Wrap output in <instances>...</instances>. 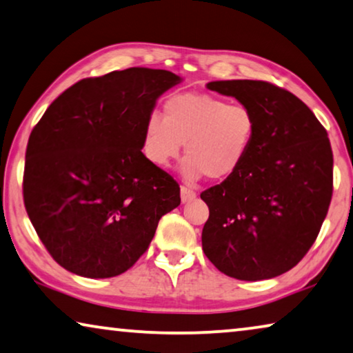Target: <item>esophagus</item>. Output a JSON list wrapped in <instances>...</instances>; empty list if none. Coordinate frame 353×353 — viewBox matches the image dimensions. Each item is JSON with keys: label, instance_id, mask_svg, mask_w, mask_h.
Instances as JSON below:
<instances>
[{"label": "esophagus", "instance_id": "34e87169", "mask_svg": "<svg viewBox=\"0 0 353 353\" xmlns=\"http://www.w3.org/2000/svg\"><path fill=\"white\" fill-rule=\"evenodd\" d=\"M194 198H196V193L193 192V190H190L187 187H181V199L182 203H190V201H193Z\"/></svg>", "mask_w": 353, "mask_h": 353}]
</instances>
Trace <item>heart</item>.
I'll return each instance as SVG.
<instances>
[{"mask_svg": "<svg viewBox=\"0 0 353 353\" xmlns=\"http://www.w3.org/2000/svg\"><path fill=\"white\" fill-rule=\"evenodd\" d=\"M256 117L247 105L220 97L181 92L166 99L163 117L144 122L143 152L157 168H168L185 144L182 174L187 181L207 176L225 181L242 168L256 137Z\"/></svg>", "mask_w": 353, "mask_h": 353, "instance_id": "b5f03b06", "label": "heart"}]
</instances>
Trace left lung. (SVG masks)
<instances>
[{
	"mask_svg": "<svg viewBox=\"0 0 353 353\" xmlns=\"http://www.w3.org/2000/svg\"><path fill=\"white\" fill-rule=\"evenodd\" d=\"M256 117V137L236 174L207 188L203 250L228 276L275 278L316 242L333 194V152L314 113L286 89L257 80L207 83Z\"/></svg>",
	"mask_w": 353,
	"mask_h": 353,
	"instance_id": "8db88e82",
	"label": "left lung"
}]
</instances>
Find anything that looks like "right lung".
Segmentation results:
<instances>
[{
	"mask_svg": "<svg viewBox=\"0 0 353 353\" xmlns=\"http://www.w3.org/2000/svg\"><path fill=\"white\" fill-rule=\"evenodd\" d=\"M181 83L130 67L85 78L48 106L28 139L23 201L43 247L86 278L127 272L152 242L181 188L141 152L157 99Z\"/></svg>",
	"mask_w": 353,
	"mask_h": 353,
	"instance_id": "1",
	"label": "right lung"
}]
</instances>
